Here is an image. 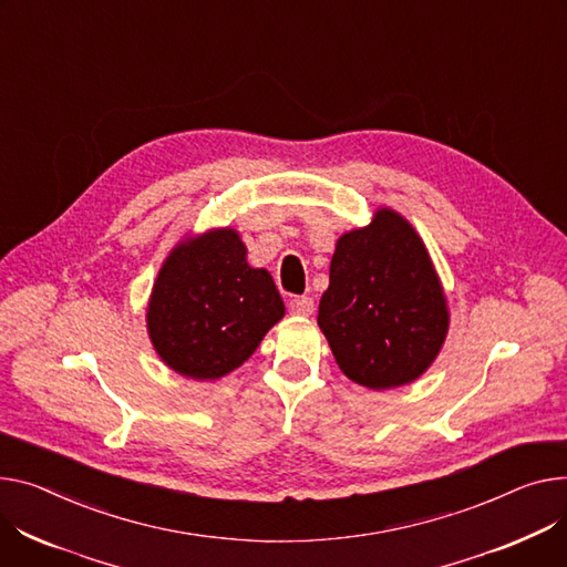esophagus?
<instances>
[{"label":"esophagus","mask_w":567,"mask_h":567,"mask_svg":"<svg viewBox=\"0 0 567 567\" xmlns=\"http://www.w3.org/2000/svg\"><path fill=\"white\" fill-rule=\"evenodd\" d=\"M289 312L298 317H310L315 312V300L310 296H293L289 300Z\"/></svg>","instance_id":"obj_1"}]
</instances>
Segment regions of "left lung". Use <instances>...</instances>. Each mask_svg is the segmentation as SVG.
<instances>
[{"label":"left lung","mask_w":567,"mask_h":567,"mask_svg":"<svg viewBox=\"0 0 567 567\" xmlns=\"http://www.w3.org/2000/svg\"><path fill=\"white\" fill-rule=\"evenodd\" d=\"M319 328L351 381L369 390L405 385L442 349L449 312L431 257L392 209L337 241Z\"/></svg>","instance_id":"obj_1"}]
</instances>
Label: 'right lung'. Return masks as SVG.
<instances>
[{
	"label": "right lung",
	"mask_w": 567,
	"mask_h": 567,
	"mask_svg": "<svg viewBox=\"0 0 567 567\" xmlns=\"http://www.w3.org/2000/svg\"><path fill=\"white\" fill-rule=\"evenodd\" d=\"M285 315L267 269H252L235 230L179 244L162 267L147 308L150 339L162 360L196 381L244 364Z\"/></svg>",
	"instance_id": "right-lung-1"
}]
</instances>
